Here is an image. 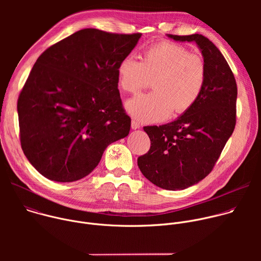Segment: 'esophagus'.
<instances>
[{"label": "esophagus", "mask_w": 261, "mask_h": 261, "mask_svg": "<svg viewBox=\"0 0 261 261\" xmlns=\"http://www.w3.org/2000/svg\"><path fill=\"white\" fill-rule=\"evenodd\" d=\"M131 128L133 130H136V129H140V125L136 122V121H132L131 122Z\"/></svg>", "instance_id": "1"}]
</instances>
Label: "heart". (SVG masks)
<instances>
[{"instance_id": "obj_1", "label": "heart", "mask_w": 261, "mask_h": 261, "mask_svg": "<svg viewBox=\"0 0 261 261\" xmlns=\"http://www.w3.org/2000/svg\"><path fill=\"white\" fill-rule=\"evenodd\" d=\"M117 76L119 88L128 94L138 93L152 81L153 92L129 100L125 108L140 123H157L170 113L181 115L194 106L205 86L206 67L201 57L165 41L145 49L139 62L123 58Z\"/></svg>"}]
</instances>
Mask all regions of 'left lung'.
<instances>
[{
    "label": "left lung",
    "instance_id": "left-lung-1",
    "mask_svg": "<svg viewBox=\"0 0 261 261\" xmlns=\"http://www.w3.org/2000/svg\"><path fill=\"white\" fill-rule=\"evenodd\" d=\"M166 36L196 43L206 67L204 89L190 110L168 124L143 127L151 147L137 159L138 167L154 185L175 191L191 187L212 171L234 130L238 88L225 58L206 37Z\"/></svg>",
    "mask_w": 261,
    "mask_h": 261
}]
</instances>
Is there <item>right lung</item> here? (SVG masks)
<instances>
[{
    "instance_id": "1",
    "label": "right lung",
    "mask_w": 261,
    "mask_h": 261,
    "mask_svg": "<svg viewBox=\"0 0 261 261\" xmlns=\"http://www.w3.org/2000/svg\"><path fill=\"white\" fill-rule=\"evenodd\" d=\"M141 34L85 29L36 61L17 101L20 143L33 167L69 182L90 174L105 148L128 136L117 68Z\"/></svg>"
}]
</instances>
